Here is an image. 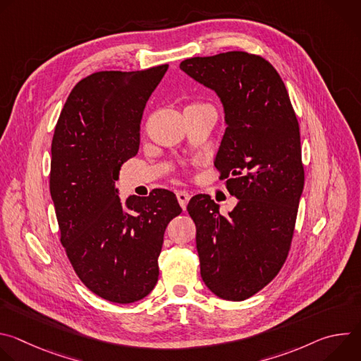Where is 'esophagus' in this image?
<instances>
[{"mask_svg":"<svg viewBox=\"0 0 361 361\" xmlns=\"http://www.w3.org/2000/svg\"><path fill=\"white\" fill-rule=\"evenodd\" d=\"M190 198H191L190 192H187V191H184V190L177 191V200H178V202H180V205H181V209H183V210H185V209H187V204H188Z\"/></svg>","mask_w":361,"mask_h":361,"instance_id":"1","label":"esophagus"}]
</instances>
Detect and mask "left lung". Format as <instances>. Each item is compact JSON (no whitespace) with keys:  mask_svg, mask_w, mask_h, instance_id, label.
<instances>
[{"mask_svg":"<svg viewBox=\"0 0 361 361\" xmlns=\"http://www.w3.org/2000/svg\"><path fill=\"white\" fill-rule=\"evenodd\" d=\"M180 68L221 101L227 128L214 166L238 198L228 216L209 194L187 205L201 279L217 297L243 301L277 276L290 250L304 187L297 117L281 77L259 56L228 51Z\"/></svg>","mask_w":361,"mask_h":361,"instance_id":"obj_1","label":"left lung"}]
</instances>
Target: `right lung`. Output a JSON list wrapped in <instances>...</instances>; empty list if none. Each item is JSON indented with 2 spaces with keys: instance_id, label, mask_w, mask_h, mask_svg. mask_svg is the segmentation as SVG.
I'll use <instances>...</instances> for the list:
<instances>
[{
  "instance_id": "add662e5",
  "label": "right lung",
  "mask_w": 361,
  "mask_h": 361,
  "mask_svg": "<svg viewBox=\"0 0 361 361\" xmlns=\"http://www.w3.org/2000/svg\"><path fill=\"white\" fill-rule=\"evenodd\" d=\"M169 66L99 71L70 92L51 144L49 192L68 260L98 297L130 304L159 280L169 223L181 213L173 191L120 200L121 166L138 152L147 101Z\"/></svg>"
}]
</instances>
